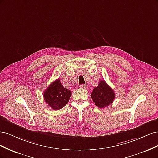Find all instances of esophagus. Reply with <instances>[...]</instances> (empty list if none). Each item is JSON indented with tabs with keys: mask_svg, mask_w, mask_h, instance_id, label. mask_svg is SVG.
Segmentation results:
<instances>
[{
	"mask_svg": "<svg viewBox=\"0 0 158 158\" xmlns=\"http://www.w3.org/2000/svg\"><path fill=\"white\" fill-rule=\"evenodd\" d=\"M80 88H82V89H86L87 85L85 84H82V85H80Z\"/></svg>",
	"mask_w": 158,
	"mask_h": 158,
	"instance_id": "obj_1",
	"label": "esophagus"
}]
</instances>
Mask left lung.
Returning <instances> with one entry per match:
<instances>
[{"instance_id":"1","label":"left lung","mask_w":158,"mask_h":158,"mask_svg":"<svg viewBox=\"0 0 158 158\" xmlns=\"http://www.w3.org/2000/svg\"><path fill=\"white\" fill-rule=\"evenodd\" d=\"M91 97L95 106L99 108H105L113 102L115 95L106 81L101 80L98 86L93 89Z\"/></svg>"}]
</instances>
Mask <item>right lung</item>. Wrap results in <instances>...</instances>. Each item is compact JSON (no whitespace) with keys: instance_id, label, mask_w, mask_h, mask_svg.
Masks as SVG:
<instances>
[{"instance_id":"right-lung-1","label":"right lung","mask_w":158,"mask_h":158,"mask_svg":"<svg viewBox=\"0 0 158 158\" xmlns=\"http://www.w3.org/2000/svg\"><path fill=\"white\" fill-rule=\"evenodd\" d=\"M71 91L64 88L59 79L55 80L44 93L45 102L55 110L60 109L68 103L71 96Z\"/></svg>"}]
</instances>
